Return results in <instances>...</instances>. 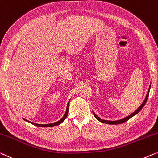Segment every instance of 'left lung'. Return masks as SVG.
Segmentation results:
<instances>
[{
    "label": "left lung",
    "instance_id": "obj_1",
    "mask_svg": "<svg viewBox=\"0 0 158 158\" xmlns=\"http://www.w3.org/2000/svg\"><path fill=\"white\" fill-rule=\"evenodd\" d=\"M150 87H149V90H148V94H147V95H146V97H145V100H144V102H143V103L142 104L140 105V106L138 108V109L135 110V111H134L133 114H131V115H129L128 116H127V117H126V118H123V119H121V120H118V121H106V120H102V119H101L98 116H96V115L94 114V113L93 112V114H94V116H95V118L96 119L98 120V121H99L100 122H102V123H106V124H111V125H116V124H120V123H124V122H126V121H128V120H129L131 118H132L133 117V116H135V115H136L137 114H138V112L139 111H140V110L143 109V107L144 106H145V103H146V102H147V100H148V96H149V92H150Z\"/></svg>",
    "mask_w": 158,
    "mask_h": 158
}]
</instances>
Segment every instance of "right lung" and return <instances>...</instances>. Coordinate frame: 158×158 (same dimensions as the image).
I'll use <instances>...</instances> for the list:
<instances>
[{
  "label": "right lung",
  "instance_id": "obj_1",
  "mask_svg": "<svg viewBox=\"0 0 158 158\" xmlns=\"http://www.w3.org/2000/svg\"><path fill=\"white\" fill-rule=\"evenodd\" d=\"M69 102H68V104H67V110H66V113L64 114V116L62 117V118H61L60 121H57V122H55V123H49V124H37V123H32V122H30L29 121H27V120L24 119L25 121H26L27 122H29L32 125H34V126H39V127H52V126H57V125H60V123H62L63 121H64L66 119V118L67 116V114H68V110H69Z\"/></svg>",
  "mask_w": 158,
  "mask_h": 158
}]
</instances>
